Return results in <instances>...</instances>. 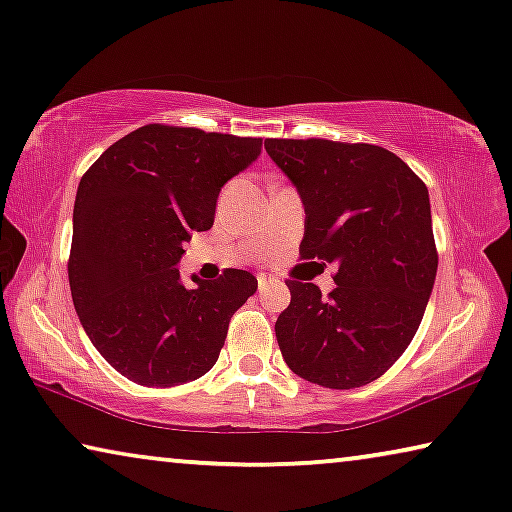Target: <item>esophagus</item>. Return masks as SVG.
<instances>
[{
    "label": "esophagus",
    "mask_w": 512,
    "mask_h": 512,
    "mask_svg": "<svg viewBox=\"0 0 512 512\" xmlns=\"http://www.w3.org/2000/svg\"><path fill=\"white\" fill-rule=\"evenodd\" d=\"M272 281H277L274 277H268V274H258V291H265Z\"/></svg>",
    "instance_id": "1"
}]
</instances>
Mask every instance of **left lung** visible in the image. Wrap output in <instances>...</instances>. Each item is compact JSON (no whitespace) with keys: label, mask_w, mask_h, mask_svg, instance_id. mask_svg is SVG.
Instances as JSON below:
<instances>
[{"label":"left lung","mask_w":512,"mask_h":512,"mask_svg":"<svg viewBox=\"0 0 512 512\" xmlns=\"http://www.w3.org/2000/svg\"><path fill=\"white\" fill-rule=\"evenodd\" d=\"M265 150L305 207L302 258L335 263V291L286 281L274 332L300 379L332 390L372 383L416 335L439 256L427 187L379 145L268 138Z\"/></svg>","instance_id":"8db88e82"}]
</instances>
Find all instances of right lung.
Masks as SVG:
<instances>
[{
  "mask_svg": "<svg viewBox=\"0 0 512 512\" xmlns=\"http://www.w3.org/2000/svg\"><path fill=\"white\" fill-rule=\"evenodd\" d=\"M261 138L147 124L110 145L78 184L69 284L106 362L147 388L210 372L228 321L258 281L247 270L191 277L182 244L214 224L224 184L254 164Z\"/></svg>",
  "mask_w": 512,
  "mask_h": 512,
  "instance_id": "right-lung-1",
  "label": "right lung"
}]
</instances>
